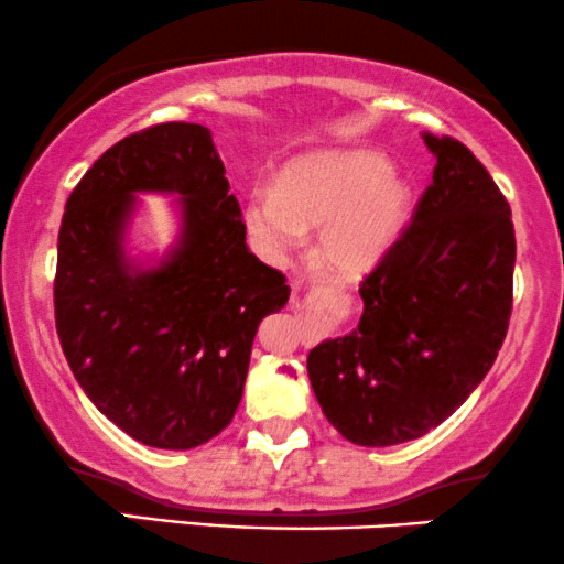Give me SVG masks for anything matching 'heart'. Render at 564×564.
Returning a JSON list of instances; mask_svg holds the SVG:
<instances>
[{
    "label": "heart",
    "mask_w": 564,
    "mask_h": 564,
    "mask_svg": "<svg viewBox=\"0 0 564 564\" xmlns=\"http://www.w3.org/2000/svg\"><path fill=\"white\" fill-rule=\"evenodd\" d=\"M410 188L376 152H325L291 162L275 192H257L247 226L268 252L321 228L317 257L334 275L359 278L402 236Z\"/></svg>",
    "instance_id": "b5f03b06"
}]
</instances>
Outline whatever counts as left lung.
<instances>
[{"mask_svg":"<svg viewBox=\"0 0 564 564\" xmlns=\"http://www.w3.org/2000/svg\"><path fill=\"white\" fill-rule=\"evenodd\" d=\"M423 139L433 181L359 283V325L307 357L323 415L357 446L404 444L444 423L491 370L510 325V205L463 141Z\"/></svg>","mask_w":564,"mask_h":564,"instance_id":"1","label":"left lung"}]
</instances>
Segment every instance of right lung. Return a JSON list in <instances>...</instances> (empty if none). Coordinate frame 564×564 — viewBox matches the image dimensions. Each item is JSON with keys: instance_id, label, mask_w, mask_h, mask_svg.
<instances>
[{"instance_id": "1", "label": "right lung", "mask_w": 564, "mask_h": 564, "mask_svg": "<svg viewBox=\"0 0 564 564\" xmlns=\"http://www.w3.org/2000/svg\"><path fill=\"white\" fill-rule=\"evenodd\" d=\"M139 191L182 196L180 247L147 271L122 249ZM289 291L286 275L249 252L205 126L126 135L67 196L54 275L59 344L86 397L141 444L194 449L226 429L257 325Z\"/></svg>"}]
</instances>
